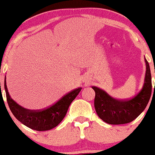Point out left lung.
<instances>
[{
  "label": "left lung",
  "instance_id": "8db88e82",
  "mask_svg": "<svg viewBox=\"0 0 155 155\" xmlns=\"http://www.w3.org/2000/svg\"><path fill=\"white\" fill-rule=\"evenodd\" d=\"M146 71L142 89L129 100H117L106 91L92 86L95 91L94 109L98 117L109 124L118 125L130 123L143 111L151 94V75L149 64L145 58Z\"/></svg>",
  "mask_w": 155,
  "mask_h": 155
}]
</instances>
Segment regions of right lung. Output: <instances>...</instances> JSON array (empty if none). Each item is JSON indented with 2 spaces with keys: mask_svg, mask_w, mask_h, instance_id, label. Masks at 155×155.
Wrapping results in <instances>:
<instances>
[{
  "mask_svg": "<svg viewBox=\"0 0 155 155\" xmlns=\"http://www.w3.org/2000/svg\"><path fill=\"white\" fill-rule=\"evenodd\" d=\"M8 105L13 115L21 124L36 131H47L56 127L63 120L71 103L79 94L82 88H78L65 94L58 102L47 108L40 110L24 109L12 99L4 81Z\"/></svg>",
  "mask_w": 155,
  "mask_h": 155,
  "instance_id": "right-lung-1",
  "label": "right lung"
}]
</instances>
